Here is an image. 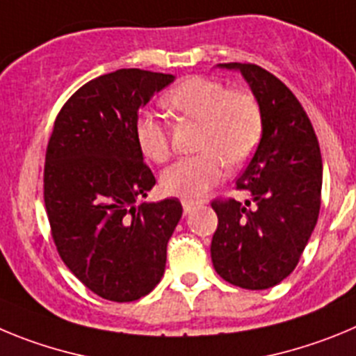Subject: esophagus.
<instances>
[{
  "mask_svg": "<svg viewBox=\"0 0 356 356\" xmlns=\"http://www.w3.org/2000/svg\"><path fill=\"white\" fill-rule=\"evenodd\" d=\"M197 206V202H193V200H182V209H184V214H188V213H191V211H193V207Z\"/></svg>",
  "mask_w": 356,
  "mask_h": 356,
  "instance_id": "esophagus-1",
  "label": "esophagus"
}]
</instances>
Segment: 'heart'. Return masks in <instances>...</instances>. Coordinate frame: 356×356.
<instances>
[{
	"mask_svg": "<svg viewBox=\"0 0 356 356\" xmlns=\"http://www.w3.org/2000/svg\"><path fill=\"white\" fill-rule=\"evenodd\" d=\"M177 115L200 122L197 149L200 154L182 158L161 174L165 193L198 198L213 188L229 165H241L254 154L262 136V111L257 99L246 92H232L211 78L182 79L163 97ZM134 138L147 159L163 163L170 156V134L165 122L152 113L134 120Z\"/></svg>",
	"mask_w": 356,
	"mask_h": 356,
	"instance_id": "1",
	"label": "heart"
}]
</instances>
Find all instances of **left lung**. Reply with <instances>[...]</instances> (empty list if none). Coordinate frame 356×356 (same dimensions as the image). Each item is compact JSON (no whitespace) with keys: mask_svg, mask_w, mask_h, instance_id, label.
Segmentation results:
<instances>
[{"mask_svg":"<svg viewBox=\"0 0 356 356\" xmlns=\"http://www.w3.org/2000/svg\"><path fill=\"white\" fill-rule=\"evenodd\" d=\"M218 67L246 79L262 111V136L236 181L252 200L211 204L218 214L211 259L232 286L270 289L293 273L318 223L321 150L305 110L277 76L254 63Z\"/></svg>","mask_w":356,"mask_h":356,"instance_id":"obj_1","label":"left lung"}]
</instances>
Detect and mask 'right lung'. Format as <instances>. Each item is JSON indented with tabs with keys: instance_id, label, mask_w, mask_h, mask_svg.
Instances as JSON below:
<instances>
[{
	"instance_id": "obj_1",
	"label": "right lung",
	"mask_w": 356,
	"mask_h": 356,
	"mask_svg": "<svg viewBox=\"0 0 356 356\" xmlns=\"http://www.w3.org/2000/svg\"><path fill=\"white\" fill-rule=\"evenodd\" d=\"M174 79L142 69L92 79L63 104L47 143L44 202L54 245L67 268L110 302H134L158 286L182 216L177 198L134 204L156 184L134 120Z\"/></svg>"
}]
</instances>
